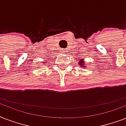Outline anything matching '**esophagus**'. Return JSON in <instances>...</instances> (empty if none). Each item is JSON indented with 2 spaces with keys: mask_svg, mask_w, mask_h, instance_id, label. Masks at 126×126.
<instances>
[{
  "mask_svg": "<svg viewBox=\"0 0 126 126\" xmlns=\"http://www.w3.org/2000/svg\"><path fill=\"white\" fill-rule=\"evenodd\" d=\"M62 52H65V53H66L67 51H65V49H63V50H62Z\"/></svg>",
  "mask_w": 126,
  "mask_h": 126,
  "instance_id": "esophagus-1",
  "label": "esophagus"
}]
</instances>
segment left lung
I'll return each instance as SVG.
<instances>
[{
  "label": "left lung",
  "mask_w": 126,
  "mask_h": 126,
  "mask_svg": "<svg viewBox=\"0 0 126 126\" xmlns=\"http://www.w3.org/2000/svg\"><path fill=\"white\" fill-rule=\"evenodd\" d=\"M80 65H82V64H80Z\"/></svg>",
  "instance_id": "1"
}]
</instances>
